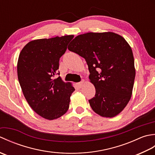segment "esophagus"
Masks as SVG:
<instances>
[{"mask_svg":"<svg viewBox=\"0 0 155 155\" xmlns=\"http://www.w3.org/2000/svg\"><path fill=\"white\" fill-rule=\"evenodd\" d=\"M83 83H84V81H82L81 82H80V83H77V87H78V88H81L82 86H83Z\"/></svg>","mask_w":155,"mask_h":155,"instance_id":"34e87169","label":"esophagus"}]
</instances>
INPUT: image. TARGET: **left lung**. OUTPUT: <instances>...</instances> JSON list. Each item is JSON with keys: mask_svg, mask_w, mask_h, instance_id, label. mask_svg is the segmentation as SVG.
<instances>
[{"mask_svg": "<svg viewBox=\"0 0 155 155\" xmlns=\"http://www.w3.org/2000/svg\"><path fill=\"white\" fill-rule=\"evenodd\" d=\"M68 49L83 57L89 79L96 89L88 100L95 113L113 117L123 110L132 95L135 68L132 49L114 32H88L76 37Z\"/></svg>", "mask_w": 155, "mask_h": 155, "instance_id": "1", "label": "left lung"}]
</instances>
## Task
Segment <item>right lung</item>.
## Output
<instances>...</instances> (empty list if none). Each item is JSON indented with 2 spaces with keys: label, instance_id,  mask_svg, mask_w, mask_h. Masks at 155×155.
Here are the masks:
<instances>
[{
  "label": "right lung",
  "instance_id": "add662e5",
  "mask_svg": "<svg viewBox=\"0 0 155 155\" xmlns=\"http://www.w3.org/2000/svg\"><path fill=\"white\" fill-rule=\"evenodd\" d=\"M73 35L38 39L29 42L19 54L17 74L23 94L36 113L54 120L67 113L71 94L70 83L58 77L59 60Z\"/></svg>",
  "mask_w": 155,
  "mask_h": 155
}]
</instances>
